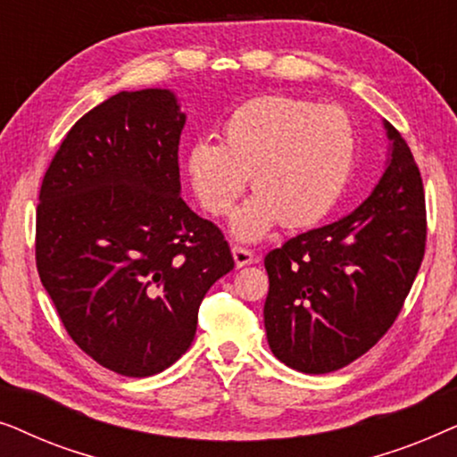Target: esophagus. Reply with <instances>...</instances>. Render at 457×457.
Here are the masks:
<instances>
[{"label": "esophagus", "mask_w": 457, "mask_h": 457, "mask_svg": "<svg viewBox=\"0 0 457 457\" xmlns=\"http://www.w3.org/2000/svg\"><path fill=\"white\" fill-rule=\"evenodd\" d=\"M233 260H235V266L237 268L249 266V264H253V262H255L253 252H249V249L239 247V245L233 247Z\"/></svg>", "instance_id": "obj_1"}]
</instances>
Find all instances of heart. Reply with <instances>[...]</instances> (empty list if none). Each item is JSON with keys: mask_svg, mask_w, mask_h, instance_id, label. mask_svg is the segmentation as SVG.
Here are the masks:
<instances>
[{"mask_svg": "<svg viewBox=\"0 0 457 457\" xmlns=\"http://www.w3.org/2000/svg\"><path fill=\"white\" fill-rule=\"evenodd\" d=\"M355 154L358 133L339 105L266 96L224 120L222 143H191L187 177L205 212L227 216L252 174L255 193L230 230L241 241H258L280 222L299 228L322 220L347 189Z\"/></svg>", "mask_w": 457, "mask_h": 457, "instance_id": "obj_1", "label": "heart"}]
</instances>
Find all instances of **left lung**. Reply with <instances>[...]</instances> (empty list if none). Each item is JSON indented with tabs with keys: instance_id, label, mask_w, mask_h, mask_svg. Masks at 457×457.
I'll return each instance as SVG.
<instances>
[{
	"instance_id": "8db88e82",
	"label": "left lung",
	"mask_w": 457,
	"mask_h": 457,
	"mask_svg": "<svg viewBox=\"0 0 457 457\" xmlns=\"http://www.w3.org/2000/svg\"><path fill=\"white\" fill-rule=\"evenodd\" d=\"M389 160L352 214L293 237L266 255L264 327L293 370L327 374L364 355L395 322L427 243L420 170L383 120Z\"/></svg>"
}]
</instances>
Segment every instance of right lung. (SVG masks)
<instances>
[{
	"label": "right lung",
	"mask_w": 457,
	"mask_h": 457,
	"mask_svg": "<svg viewBox=\"0 0 457 457\" xmlns=\"http://www.w3.org/2000/svg\"><path fill=\"white\" fill-rule=\"evenodd\" d=\"M185 120L170 89L120 91L68 130L43 177L41 283L72 341L122 377L172 366L235 268L218 227L180 197Z\"/></svg>",
	"instance_id": "add662e5"
}]
</instances>
